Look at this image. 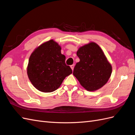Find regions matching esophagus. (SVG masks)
I'll list each match as a JSON object with an SVG mask.
<instances>
[{
    "label": "esophagus",
    "instance_id": "1",
    "mask_svg": "<svg viewBox=\"0 0 135 135\" xmlns=\"http://www.w3.org/2000/svg\"><path fill=\"white\" fill-rule=\"evenodd\" d=\"M70 68H71V69H72V70H73V69H74V65H70Z\"/></svg>",
    "mask_w": 135,
    "mask_h": 135
}]
</instances>
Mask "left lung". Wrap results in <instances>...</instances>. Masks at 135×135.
I'll list each match as a JSON object with an SVG mask.
<instances>
[{
    "label": "left lung",
    "instance_id": "1",
    "mask_svg": "<svg viewBox=\"0 0 135 135\" xmlns=\"http://www.w3.org/2000/svg\"><path fill=\"white\" fill-rule=\"evenodd\" d=\"M80 61L77 62L73 75L88 91L97 90L108 82L112 66L101 48L95 42L80 47L76 52Z\"/></svg>",
    "mask_w": 135,
    "mask_h": 135
}]
</instances>
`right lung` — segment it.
I'll return each mask as SVG.
<instances>
[{"instance_id": "right-lung-1", "label": "right lung", "mask_w": 135, "mask_h": 135, "mask_svg": "<svg viewBox=\"0 0 135 135\" xmlns=\"http://www.w3.org/2000/svg\"><path fill=\"white\" fill-rule=\"evenodd\" d=\"M61 48L54 40L42 44L30 56L27 73L32 84L43 92H52L58 89L72 70L65 64Z\"/></svg>"}]
</instances>
